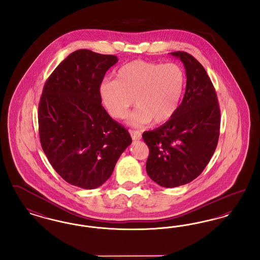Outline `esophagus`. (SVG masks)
<instances>
[{"label": "esophagus", "mask_w": 260, "mask_h": 260, "mask_svg": "<svg viewBox=\"0 0 260 260\" xmlns=\"http://www.w3.org/2000/svg\"><path fill=\"white\" fill-rule=\"evenodd\" d=\"M129 134H131L133 140H139V139H141V133H139L138 131L129 129Z\"/></svg>", "instance_id": "34e87169"}]
</instances>
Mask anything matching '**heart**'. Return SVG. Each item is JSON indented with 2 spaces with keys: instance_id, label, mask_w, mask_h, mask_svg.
<instances>
[{
  "instance_id": "b5f03b06",
  "label": "heart",
  "mask_w": 260,
  "mask_h": 260,
  "mask_svg": "<svg viewBox=\"0 0 260 260\" xmlns=\"http://www.w3.org/2000/svg\"><path fill=\"white\" fill-rule=\"evenodd\" d=\"M185 86V75L175 63L135 60L122 66L115 80L99 86L102 105L115 119H123L128 109L138 108L129 116L134 125L168 122L177 111Z\"/></svg>"
}]
</instances>
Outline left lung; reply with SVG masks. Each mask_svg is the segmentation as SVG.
<instances>
[{"label":"left lung","instance_id":"1","mask_svg":"<svg viewBox=\"0 0 260 260\" xmlns=\"http://www.w3.org/2000/svg\"><path fill=\"white\" fill-rule=\"evenodd\" d=\"M171 54L185 68L184 96L171 120L142 135L149 148L147 174L166 188L184 185L198 177L216 149L220 128L216 92L205 68L187 52Z\"/></svg>","mask_w":260,"mask_h":260}]
</instances>
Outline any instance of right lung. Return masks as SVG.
I'll return each mask as SVG.
<instances>
[{
  "instance_id": "1",
  "label": "right lung",
  "mask_w": 260,
  "mask_h": 260,
  "mask_svg": "<svg viewBox=\"0 0 260 260\" xmlns=\"http://www.w3.org/2000/svg\"><path fill=\"white\" fill-rule=\"evenodd\" d=\"M117 62L115 55L76 50L51 73L39 103L42 148L66 182L83 189L102 185L133 141L99 96L105 73Z\"/></svg>"
}]
</instances>
